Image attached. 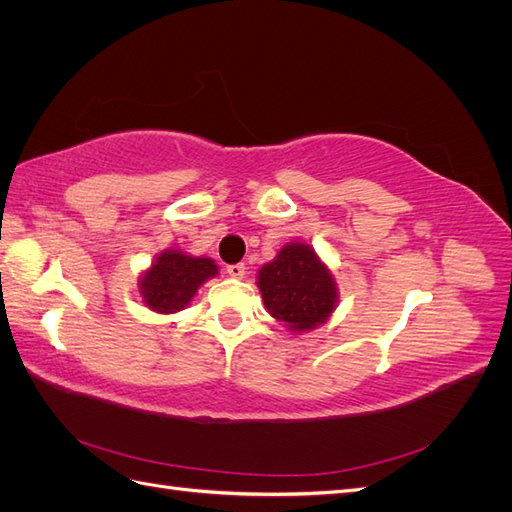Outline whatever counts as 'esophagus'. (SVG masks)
<instances>
[{
  "label": "esophagus",
  "instance_id": "esophagus-1",
  "mask_svg": "<svg viewBox=\"0 0 512 512\" xmlns=\"http://www.w3.org/2000/svg\"><path fill=\"white\" fill-rule=\"evenodd\" d=\"M226 273L230 277H237V280H241V277L245 275V265H243V262H237V265H228Z\"/></svg>",
  "mask_w": 512,
  "mask_h": 512
}]
</instances>
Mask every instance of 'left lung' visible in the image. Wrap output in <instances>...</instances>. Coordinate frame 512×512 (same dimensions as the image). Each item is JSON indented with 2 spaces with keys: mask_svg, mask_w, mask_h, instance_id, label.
<instances>
[{
  "mask_svg": "<svg viewBox=\"0 0 512 512\" xmlns=\"http://www.w3.org/2000/svg\"><path fill=\"white\" fill-rule=\"evenodd\" d=\"M267 312L292 333L312 331L329 320L337 305V284L329 267L307 243H288L258 271Z\"/></svg>",
  "mask_w": 512,
  "mask_h": 512,
  "instance_id": "left-lung-1",
  "label": "left lung"
}]
</instances>
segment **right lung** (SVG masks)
<instances>
[{
    "label": "right lung",
    "instance_id": "right-lung-1",
    "mask_svg": "<svg viewBox=\"0 0 512 512\" xmlns=\"http://www.w3.org/2000/svg\"><path fill=\"white\" fill-rule=\"evenodd\" d=\"M218 275L211 258H196L181 250H164L141 275L138 292L143 303L158 314H175L188 307L198 288Z\"/></svg>",
    "mask_w": 512,
    "mask_h": 512
}]
</instances>
